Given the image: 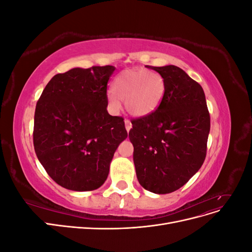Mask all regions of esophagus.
I'll list each match as a JSON object with an SVG mask.
<instances>
[{"mask_svg": "<svg viewBox=\"0 0 252 252\" xmlns=\"http://www.w3.org/2000/svg\"><path fill=\"white\" fill-rule=\"evenodd\" d=\"M131 127H132V124H131V122L129 121V120H125V128H126V130L129 132V130H130L131 129Z\"/></svg>", "mask_w": 252, "mask_h": 252, "instance_id": "esophagus-1", "label": "esophagus"}]
</instances>
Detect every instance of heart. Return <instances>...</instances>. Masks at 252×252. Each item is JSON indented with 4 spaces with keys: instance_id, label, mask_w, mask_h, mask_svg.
<instances>
[{
    "instance_id": "heart-1",
    "label": "heart",
    "mask_w": 252,
    "mask_h": 252,
    "mask_svg": "<svg viewBox=\"0 0 252 252\" xmlns=\"http://www.w3.org/2000/svg\"><path fill=\"white\" fill-rule=\"evenodd\" d=\"M165 94L163 77L144 68L129 69L120 73L112 84L108 101L119 109L124 101L127 111L133 117H146L161 104Z\"/></svg>"
}]
</instances>
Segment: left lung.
Returning <instances> with one entry per match:
<instances>
[{"label":"left lung","mask_w":252,"mask_h":252,"mask_svg":"<svg viewBox=\"0 0 252 252\" xmlns=\"http://www.w3.org/2000/svg\"><path fill=\"white\" fill-rule=\"evenodd\" d=\"M148 68L165 82L164 97L146 117L132 119L136 178L148 191L165 194L178 190L203 165L210 130V114L199 83L181 68Z\"/></svg>","instance_id":"left-lung-1"}]
</instances>
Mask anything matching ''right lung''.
Masks as SVG:
<instances>
[{"instance_id":"right-lung-1","label":"right lung","mask_w":252,"mask_h":252,"mask_svg":"<svg viewBox=\"0 0 252 252\" xmlns=\"http://www.w3.org/2000/svg\"><path fill=\"white\" fill-rule=\"evenodd\" d=\"M113 66L73 68L53 77L36 103L33 146L57 184L74 191L101 187L114 151L127 138L123 117L107 111Z\"/></svg>"}]
</instances>
